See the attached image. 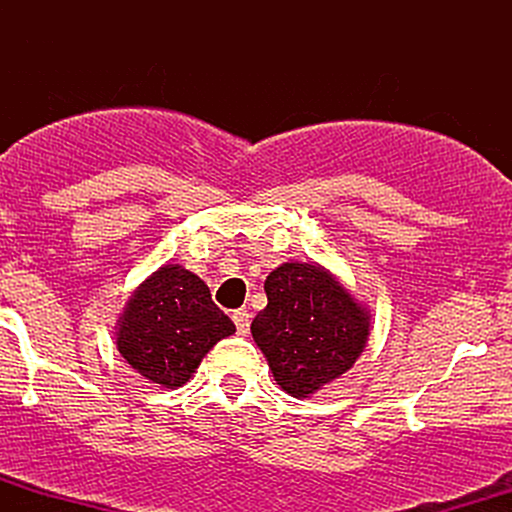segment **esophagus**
I'll use <instances>...</instances> for the list:
<instances>
[{"mask_svg":"<svg viewBox=\"0 0 512 512\" xmlns=\"http://www.w3.org/2000/svg\"><path fill=\"white\" fill-rule=\"evenodd\" d=\"M233 322H236V330H238V334H248L250 332V313L248 310H236V313H233Z\"/></svg>","mask_w":512,"mask_h":512,"instance_id":"esophagus-1","label":"esophagus"}]
</instances>
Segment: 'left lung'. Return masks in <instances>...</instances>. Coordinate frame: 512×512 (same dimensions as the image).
Listing matches in <instances>:
<instances>
[{
	"label": "left lung",
	"mask_w": 512,
	"mask_h": 512,
	"mask_svg": "<svg viewBox=\"0 0 512 512\" xmlns=\"http://www.w3.org/2000/svg\"><path fill=\"white\" fill-rule=\"evenodd\" d=\"M264 291L267 308L250 330L281 390L310 397L354 366L370 315L327 269L286 262L267 276Z\"/></svg>",
	"instance_id": "left-lung-1"
}]
</instances>
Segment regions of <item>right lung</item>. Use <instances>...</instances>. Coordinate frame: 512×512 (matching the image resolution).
Listing matches in <instances>:
<instances>
[{
  "mask_svg": "<svg viewBox=\"0 0 512 512\" xmlns=\"http://www.w3.org/2000/svg\"><path fill=\"white\" fill-rule=\"evenodd\" d=\"M236 325L211 301L209 286L180 264H163L129 298L117 322V351L151 383L182 387Z\"/></svg>",
  "mask_w": 512,
  "mask_h": 512,
  "instance_id": "add662e5",
  "label": "right lung"
}]
</instances>
